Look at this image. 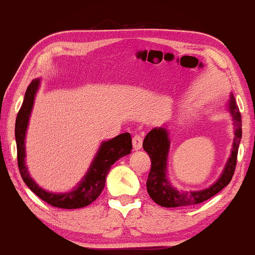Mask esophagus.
<instances>
[{"label":"esophagus","instance_id":"esophagus-1","mask_svg":"<svg viewBox=\"0 0 255 255\" xmlns=\"http://www.w3.org/2000/svg\"><path fill=\"white\" fill-rule=\"evenodd\" d=\"M132 143H133V148H134V150L141 149V147H142V136L139 134H135L132 139Z\"/></svg>","mask_w":255,"mask_h":255}]
</instances>
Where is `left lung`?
Returning <instances> with one entry per match:
<instances>
[{
	"mask_svg": "<svg viewBox=\"0 0 255 255\" xmlns=\"http://www.w3.org/2000/svg\"><path fill=\"white\" fill-rule=\"evenodd\" d=\"M228 111L235 124V138L230 156L217 181L206 189L198 191H179L168 182L166 177L167 155L170 150V136L165 128H155L148 132L142 147L151 160V168L147 179V191L155 203L163 207H179L199 204L213 197L229 185L237 163L238 147L242 139V116L236 100L230 95Z\"/></svg>",
	"mask_w": 255,
	"mask_h": 255,
	"instance_id": "1",
	"label": "left lung"
}]
</instances>
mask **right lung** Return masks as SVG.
Instances as JSON below:
<instances>
[{
	"mask_svg": "<svg viewBox=\"0 0 255 255\" xmlns=\"http://www.w3.org/2000/svg\"><path fill=\"white\" fill-rule=\"evenodd\" d=\"M38 87H40V78H35L30 82L15 120L14 135L17 142L18 167L21 178L35 195H37L42 201L46 202L51 206L68 210L88 206L99 197L105 188L106 178L113 164L131 152L132 139L130 133H122L111 140L103 141L83 179L68 193L56 194L44 190L30 177L25 162L26 131Z\"/></svg>",
	"mask_w": 255,
	"mask_h": 255,
	"instance_id": "1",
	"label": "right lung"
}]
</instances>
